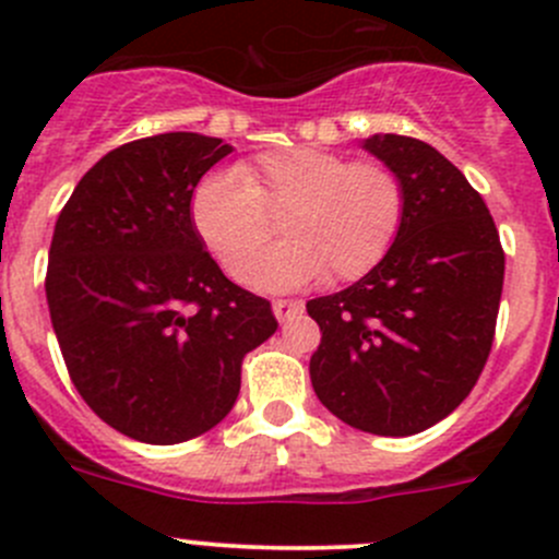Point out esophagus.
I'll return each instance as SVG.
<instances>
[{
	"instance_id": "obj_1",
	"label": "esophagus",
	"mask_w": 559,
	"mask_h": 559,
	"mask_svg": "<svg viewBox=\"0 0 559 559\" xmlns=\"http://www.w3.org/2000/svg\"><path fill=\"white\" fill-rule=\"evenodd\" d=\"M302 302L300 300H273V313L278 321H289L295 316L302 313Z\"/></svg>"
}]
</instances>
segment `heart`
<instances>
[{"instance_id":"obj_1","label":"heart","mask_w":559,"mask_h":559,"mask_svg":"<svg viewBox=\"0 0 559 559\" xmlns=\"http://www.w3.org/2000/svg\"><path fill=\"white\" fill-rule=\"evenodd\" d=\"M278 215L285 240L258 258L272 234L269 218ZM189 216L224 273L240 278L246 269L243 281L257 289H295L321 275L352 284L397 243L405 186L381 162L297 145L240 162L235 175H205L191 191Z\"/></svg>"}]
</instances>
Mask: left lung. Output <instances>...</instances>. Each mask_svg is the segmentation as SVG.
Returning <instances> with one entry per match:
<instances>
[{
	"instance_id": "left-lung-1",
	"label": "left lung",
	"mask_w": 559,
	"mask_h": 559,
	"mask_svg": "<svg viewBox=\"0 0 559 559\" xmlns=\"http://www.w3.org/2000/svg\"><path fill=\"white\" fill-rule=\"evenodd\" d=\"M365 148L403 180L405 222L373 273L306 306L321 330L311 384L346 425L403 438L452 414L476 386L506 253L481 194L432 145L376 134Z\"/></svg>"
}]
</instances>
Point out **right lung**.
Segmentation results:
<instances>
[{"instance_id": "1", "label": "right lung", "mask_w": 559, "mask_h": 559, "mask_svg": "<svg viewBox=\"0 0 559 559\" xmlns=\"http://www.w3.org/2000/svg\"><path fill=\"white\" fill-rule=\"evenodd\" d=\"M229 151L194 132L132 140L83 175L56 222L45 295L61 357L88 408L134 441L216 427L243 357L278 330L191 227V191Z\"/></svg>"}]
</instances>
